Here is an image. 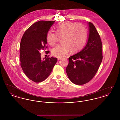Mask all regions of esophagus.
<instances>
[{
    "label": "esophagus",
    "instance_id": "esophagus-1",
    "mask_svg": "<svg viewBox=\"0 0 120 120\" xmlns=\"http://www.w3.org/2000/svg\"><path fill=\"white\" fill-rule=\"evenodd\" d=\"M62 59V58H60V57H57V60H61Z\"/></svg>",
    "mask_w": 120,
    "mask_h": 120
}]
</instances>
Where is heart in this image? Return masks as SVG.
Returning a JSON list of instances; mask_svg holds the SVG:
<instances>
[{"mask_svg":"<svg viewBox=\"0 0 120 120\" xmlns=\"http://www.w3.org/2000/svg\"><path fill=\"white\" fill-rule=\"evenodd\" d=\"M57 35L61 38L63 42L55 47L52 51L53 56L63 57L68 54L69 52H77L80 50L86 44L87 37V30L81 24L77 22H65L56 27ZM47 41L51 46L57 42L56 34L49 32L47 35Z\"/></svg>","mask_w":120,"mask_h":120,"instance_id":"obj_1","label":"heart"}]
</instances>
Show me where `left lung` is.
Returning a JSON list of instances; mask_svg holds the SVG:
<instances>
[{"label": "left lung", "instance_id": "left-lung-1", "mask_svg": "<svg viewBox=\"0 0 120 120\" xmlns=\"http://www.w3.org/2000/svg\"><path fill=\"white\" fill-rule=\"evenodd\" d=\"M88 38L86 46L69 58L66 68L70 80L75 85H84L94 77L102 63V43L97 30L91 22L88 23Z\"/></svg>", "mask_w": 120, "mask_h": 120}]
</instances>
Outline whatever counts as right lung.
<instances>
[{"instance_id": "right-lung-1", "label": "right lung", "mask_w": 120, "mask_h": 120, "mask_svg": "<svg viewBox=\"0 0 120 120\" xmlns=\"http://www.w3.org/2000/svg\"><path fill=\"white\" fill-rule=\"evenodd\" d=\"M54 21H40L26 30L22 38L20 47L21 66L30 80L38 83L49 76L57 60L55 57L41 59L40 51L45 49L47 35Z\"/></svg>"}]
</instances>
